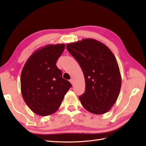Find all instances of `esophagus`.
<instances>
[{
	"mask_svg": "<svg viewBox=\"0 0 146 146\" xmlns=\"http://www.w3.org/2000/svg\"><path fill=\"white\" fill-rule=\"evenodd\" d=\"M69 82H70V83H71L72 85H74V80H73V79H70V80H69Z\"/></svg>",
	"mask_w": 146,
	"mask_h": 146,
	"instance_id": "obj_1",
	"label": "esophagus"
}]
</instances>
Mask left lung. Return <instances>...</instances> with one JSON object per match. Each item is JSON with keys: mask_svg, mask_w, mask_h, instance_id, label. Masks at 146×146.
I'll use <instances>...</instances> for the list:
<instances>
[{"mask_svg": "<svg viewBox=\"0 0 146 146\" xmlns=\"http://www.w3.org/2000/svg\"><path fill=\"white\" fill-rule=\"evenodd\" d=\"M78 61L85 80V91L78 97L83 107L93 114L108 112L115 104L121 88L116 59L104 44L86 38L66 45Z\"/></svg>", "mask_w": 146, "mask_h": 146, "instance_id": "obj_1", "label": "left lung"}]
</instances>
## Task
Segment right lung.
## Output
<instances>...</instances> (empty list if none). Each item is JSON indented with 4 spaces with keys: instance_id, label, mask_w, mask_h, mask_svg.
<instances>
[{
    "instance_id": "obj_1",
    "label": "right lung",
    "mask_w": 146,
    "mask_h": 146,
    "mask_svg": "<svg viewBox=\"0 0 146 146\" xmlns=\"http://www.w3.org/2000/svg\"><path fill=\"white\" fill-rule=\"evenodd\" d=\"M64 48V44H57L39 48L22 70V96L30 109L38 115L46 116L57 111L72 86L56 65Z\"/></svg>"
}]
</instances>
